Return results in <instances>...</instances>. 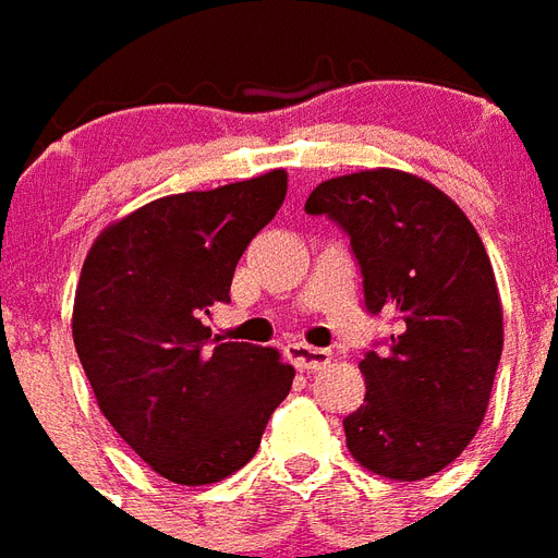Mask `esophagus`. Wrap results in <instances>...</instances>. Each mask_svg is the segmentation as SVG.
Here are the masks:
<instances>
[{
    "label": "esophagus",
    "mask_w": 558,
    "mask_h": 558,
    "mask_svg": "<svg viewBox=\"0 0 558 558\" xmlns=\"http://www.w3.org/2000/svg\"><path fill=\"white\" fill-rule=\"evenodd\" d=\"M283 354H287V361H290L295 369H304V373H313V369H322V366L331 363V352L313 349V345H304V342H287V345H283Z\"/></svg>",
    "instance_id": "1"
}]
</instances>
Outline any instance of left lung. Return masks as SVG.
I'll return each mask as SVG.
<instances>
[{
  "mask_svg": "<svg viewBox=\"0 0 558 558\" xmlns=\"http://www.w3.org/2000/svg\"><path fill=\"white\" fill-rule=\"evenodd\" d=\"M304 209L349 233L366 311L393 313L387 345L363 354L345 447L378 476H435L482 426L502 354L488 251L452 197L393 168L325 180Z\"/></svg>",
  "mask_w": 558,
  "mask_h": 558,
  "instance_id": "obj_1",
  "label": "left lung"
}]
</instances>
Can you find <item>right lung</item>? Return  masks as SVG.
<instances>
[{
  "mask_svg": "<svg viewBox=\"0 0 558 558\" xmlns=\"http://www.w3.org/2000/svg\"><path fill=\"white\" fill-rule=\"evenodd\" d=\"M287 197V171L153 201L82 266L73 342L111 428L159 476L213 485L245 468L295 378L275 349L209 340L239 257Z\"/></svg>",
  "mask_w": 558,
  "mask_h": 558,
  "instance_id": "obj_1",
  "label": "right lung"
}]
</instances>
